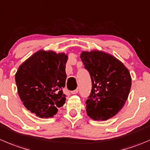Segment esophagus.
Masks as SVG:
<instances>
[{"instance_id":"esophagus-1","label":"esophagus","mask_w":150,"mask_h":150,"mask_svg":"<svg viewBox=\"0 0 150 150\" xmlns=\"http://www.w3.org/2000/svg\"><path fill=\"white\" fill-rule=\"evenodd\" d=\"M78 92V88H77V89H75V90H74V91H71V94H77V93Z\"/></svg>"}]
</instances>
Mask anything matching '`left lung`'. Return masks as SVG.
I'll return each mask as SVG.
<instances>
[{
  "label": "left lung",
  "mask_w": 150,
  "mask_h": 150,
  "mask_svg": "<svg viewBox=\"0 0 150 150\" xmlns=\"http://www.w3.org/2000/svg\"><path fill=\"white\" fill-rule=\"evenodd\" d=\"M80 57L92 83L86 101L87 115L97 121L112 118L128 97L132 83L128 69L114 56L101 50L83 51Z\"/></svg>",
  "instance_id": "8db88e82"
}]
</instances>
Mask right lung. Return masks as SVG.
<instances>
[{
    "mask_svg": "<svg viewBox=\"0 0 150 150\" xmlns=\"http://www.w3.org/2000/svg\"><path fill=\"white\" fill-rule=\"evenodd\" d=\"M64 53L40 50L26 59L15 74L19 97L25 107L40 118L56 115L66 101Z\"/></svg>",
    "mask_w": 150,
    "mask_h": 150,
    "instance_id": "right-lung-1",
    "label": "right lung"
}]
</instances>
